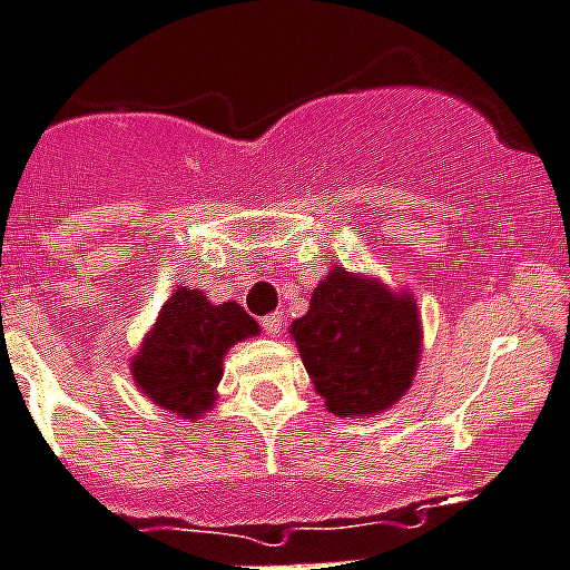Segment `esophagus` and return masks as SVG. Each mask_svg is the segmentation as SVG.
Instances as JSON below:
<instances>
[{"mask_svg": "<svg viewBox=\"0 0 570 570\" xmlns=\"http://www.w3.org/2000/svg\"><path fill=\"white\" fill-rule=\"evenodd\" d=\"M282 327H285V316H282V313H271V316L263 318V330L271 338H276V335L282 333Z\"/></svg>", "mask_w": 570, "mask_h": 570, "instance_id": "34e87169", "label": "esophagus"}]
</instances>
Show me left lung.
Masks as SVG:
<instances>
[{"label":"left lung","instance_id":"left-lung-1","mask_svg":"<svg viewBox=\"0 0 570 570\" xmlns=\"http://www.w3.org/2000/svg\"><path fill=\"white\" fill-rule=\"evenodd\" d=\"M288 330L330 414H383L414 383L422 322L409 288L333 265L313 288L305 316Z\"/></svg>","mask_w":570,"mask_h":570}]
</instances>
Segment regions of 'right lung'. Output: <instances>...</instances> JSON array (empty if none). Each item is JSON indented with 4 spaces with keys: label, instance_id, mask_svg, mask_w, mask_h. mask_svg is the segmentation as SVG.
Listing matches in <instances>:
<instances>
[{
    "label": "right lung",
    "instance_id": "obj_1",
    "mask_svg": "<svg viewBox=\"0 0 570 570\" xmlns=\"http://www.w3.org/2000/svg\"><path fill=\"white\" fill-rule=\"evenodd\" d=\"M254 335L259 324L237 302L215 305L204 291L181 285L161 305L128 370L150 403L193 422L215 409L226 352Z\"/></svg>",
    "mask_w": 570,
    "mask_h": 570
}]
</instances>
